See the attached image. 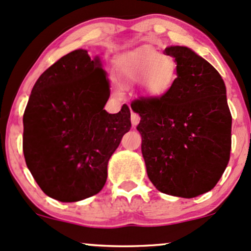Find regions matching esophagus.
<instances>
[{
    "label": "esophagus",
    "instance_id": "esophagus-1",
    "mask_svg": "<svg viewBox=\"0 0 251 251\" xmlns=\"http://www.w3.org/2000/svg\"><path fill=\"white\" fill-rule=\"evenodd\" d=\"M130 120H131V125L134 126L139 125L140 122V116L137 114H135V112H131V116H130Z\"/></svg>",
    "mask_w": 251,
    "mask_h": 251
}]
</instances>
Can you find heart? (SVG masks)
Wrapping results in <instances>:
<instances>
[{
  "label": "heart",
  "mask_w": 251,
  "mask_h": 251,
  "mask_svg": "<svg viewBox=\"0 0 251 251\" xmlns=\"http://www.w3.org/2000/svg\"><path fill=\"white\" fill-rule=\"evenodd\" d=\"M117 77L125 86L143 81L149 96L157 97L173 85L178 65L170 55L160 54L153 49H140L121 55L116 63Z\"/></svg>",
  "instance_id": "b5f03b06"
}]
</instances>
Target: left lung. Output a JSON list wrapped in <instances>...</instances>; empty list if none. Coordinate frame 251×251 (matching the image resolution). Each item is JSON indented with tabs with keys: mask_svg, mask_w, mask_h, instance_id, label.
Listing matches in <instances>:
<instances>
[{
	"mask_svg": "<svg viewBox=\"0 0 251 251\" xmlns=\"http://www.w3.org/2000/svg\"><path fill=\"white\" fill-rule=\"evenodd\" d=\"M178 73L161 97L131 103L148 178L160 192L194 198L216 186L230 159L231 122L226 88L209 61L185 46H170Z\"/></svg>",
	"mask_w": 251,
	"mask_h": 251,
	"instance_id": "left-lung-1",
	"label": "left lung"
}]
</instances>
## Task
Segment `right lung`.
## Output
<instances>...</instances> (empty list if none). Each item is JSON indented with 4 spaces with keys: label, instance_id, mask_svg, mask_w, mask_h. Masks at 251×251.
I'll use <instances>...</instances> for the list:
<instances>
[{
    "label": "right lung",
    "instance_id": "add662e5",
    "mask_svg": "<svg viewBox=\"0 0 251 251\" xmlns=\"http://www.w3.org/2000/svg\"><path fill=\"white\" fill-rule=\"evenodd\" d=\"M110 85L100 57L75 50L36 80L24 114V155L47 196L79 201L105 185L108 162L130 130V110H104Z\"/></svg>",
    "mask_w": 251,
    "mask_h": 251
}]
</instances>
